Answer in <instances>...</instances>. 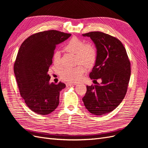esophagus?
I'll use <instances>...</instances> for the list:
<instances>
[{
    "mask_svg": "<svg viewBox=\"0 0 148 148\" xmlns=\"http://www.w3.org/2000/svg\"><path fill=\"white\" fill-rule=\"evenodd\" d=\"M66 86H72V85L75 84V83H66Z\"/></svg>",
    "mask_w": 148,
    "mask_h": 148,
    "instance_id": "esophagus-1",
    "label": "esophagus"
}]
</instances>
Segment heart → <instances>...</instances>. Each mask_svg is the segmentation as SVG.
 I'll return each mask as SVG.
<instances>
[{
	"mask_svg": "<svg viewBox=\"0 0 148 148\" xmlns=\"http://www.w3.org/2000/svg\"><path fill=\"white\" fill-rule=\"evenodd\" d=\"M65 50L75 54V62L77 64H82L87 68H90L95 65L97 57V50L92 42L84 43L83 40L77 37L71 38L64 47ZM54 64L60 66V52L56 51L53 55ZM85 71L84 67L79 65L74 68H66L60 73V78L67 82L75 83L81 79Z\"/></svg>",
	"mask_w": 148,
	"mask_h": 148,
	"instance_id": "obj_1",
	"label": "heart"
}]
</instances>
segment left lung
<instances>
[{
	"label": "left lung",
	"instance_id": "obj_1",
	"mask_svg": "<svg viewBox=\"0 0 148 148\" xmlns=\"http://www.w3.org/2000/svg\"><path fill=\"white\" fill-rule=\"evenodd\" d=\"M83 36L90 37L97 50V60L89 77L94 81L101 78L102 83L87 85L82 100L89 112L102 115L114 110L124 99L131 75L130 62L126 49L117 38L101 31Z\"/></svg>",
	"mask_w": 148,
	"mask_h": 148
}]
</instances>
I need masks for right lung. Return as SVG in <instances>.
<instances>
[{"label":"right lung","mask_w":148,"mask_h":148,"mask_svg":"<svg viewBox=\"0 0 148 148\" xmlns=\"http://www.w3.org/2000/svg\"><path fill=\"white\" fill-rule=\"evenodd\" d=\"M70 36L57 30L41 31L26 38L18 52L13 66L18 87L26 104L36 114L47 115L59 104L65 84L49 83L47 72L56 45Z\"/></svg>","instance_id":"right-lung-1"}]
</instances>
